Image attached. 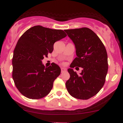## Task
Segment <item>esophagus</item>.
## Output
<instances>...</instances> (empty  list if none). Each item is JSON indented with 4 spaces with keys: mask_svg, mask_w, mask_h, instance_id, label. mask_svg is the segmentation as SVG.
<instances>
[{
    "mask_svg": "<svg viewBox=\"0 0 123 123\" xmlns=\"http://www.w3.org/2000/svg\"><path fill=\"white\" fill-rule=\"evenodd\" d=\"M61 71H62V73L65 72V71H67V68H63V67H62V68H61Z\"/></svg>",
    "mask_w": 123,
    "mask_h": 123,
    "instance_id": "1",
    "label": "esophagus"
}]
</instances>
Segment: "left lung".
I'll return each instance as SVG.
<instances>
[{
  "mask_svg": "<svg viewBox=\"0 0 123 123\" xmlns=\"http://www.w3.org/2000/svg\"><path fill=\"white\" fill-rule=\"evenodd\" d=\"M73 42L77 57L68 71L70 78L66 82L69 94L74 98L87 100L96 95L104 86L108 72V56L106 49L96 34L87 28L66 29ZM83 68L78 75L72 68Z\"/></svg>",
  "mask_w": 123,
  "mask_h": 123,
  "instance_id": "obj_1",
  "label": "left lung"
}]
</instances>
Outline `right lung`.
Masks as SVG:
<instances>
[{
    "label": "right lung",
    "mask_w": 123,
    "mask_h": 123,
    "mask_svg": "<svg viewBox=\"0 0 123 123\" xmlns=\"http://www.w3.org/2000/svg\"><path fill=\"white\" fill-rule=\"evenodd\" d=\"M66 36L63 30L38 25L29 28L20 37L13 52L12 77L24 96L39 99L49 94L61 69L54 63L45 67L42 60L52 53L54 43Z\"/></svg>",
    "instance_id": "add662e5"
}]
</instances>
